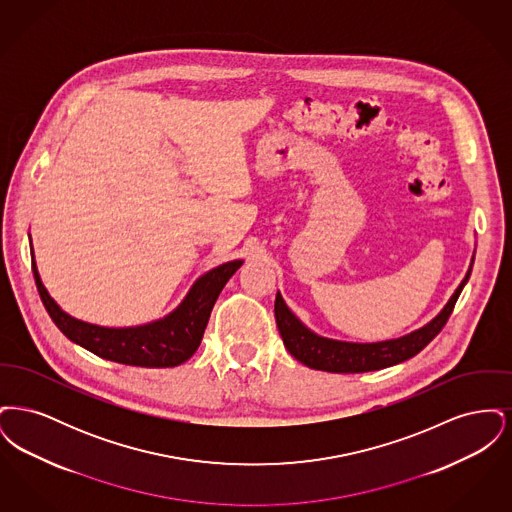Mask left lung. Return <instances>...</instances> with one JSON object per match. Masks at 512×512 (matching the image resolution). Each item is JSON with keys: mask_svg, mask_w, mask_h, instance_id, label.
Segmentation results:
<instances>
[{"mask_svg": "<svg viewBox=\"0 0 512 512\" xmlns=\"http://www.w3.org/2000/svg\"><path fill=\"white\" fill-rule=\"evenodd\" d=\"M472 272V265L468 268L461 286L449 303L443 307V311L424 328L416 330L409 336H403L399 340L378 341V343H349V341L328 340L313 334L309 328H305L288 305L284 303L282 295L276 293L274 301V317L280 330V336L284 340L286 349L293 357L309 368L324 370V372H338V374H357V372H370L380 370L388 366L399 365L407 359L420 353L430 341L434 340L441 332V328L447 324L451 317L455 303L463 292L464 284L468 282Z\"/></svg>", "mask_w": 512, "mask_h": 512, "instance_id": "left-lung-1", "label": "left lung"}]
</instances>
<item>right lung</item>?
<instances>
[{"label": "right lung", "instance_id": "right-lung-1", "mask_svg": "<svg viewBox=\"0 0 512 512\" xmlns=\"http://www.w3.org/2000/svg\"><path fill=\"white\" fill-rule=\"evenodd\" d=\"M240 267L242 261H230L203 274L182 305L163 320L136 328H103L63 313L46 292L32 261V272L42 303L55 326L69 340L101 359L146 368H171L186 363L194 355L219 293Z\"/></svg>", "mask_w": 512, "mask_h": 512}]
</instances>
